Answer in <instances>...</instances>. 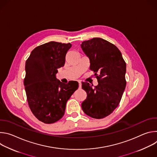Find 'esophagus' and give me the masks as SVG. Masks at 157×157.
<instances>
[{
  "instance_id": "esophagus-1",
  "label": "esophagus",
  "mask_w": 157,
  "mask_h": 157,
  "mask_svg": "<svg viewBox=\"0 0 157 157\" xmlns=\"http://www.w3.org/2000/svg\"><path fill=\"white\" fill-rule=\"evenodd\" d=\"M78 82H79V88L81 89V86H82V84H81V82L78 81Z\"/></svg>"
}]
</instances>
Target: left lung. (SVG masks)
<instances>
[{
  "mask_svg": "<svg viewBox=\"0 0 157 157\" xmlns=\"http://www.w3.org/2000/svg\"><path fill=\"white\" fill-rule=\"evenodd\" d=\"M81 47L89 58L90 70L95 73L98 81L94 87L88 82H82L87 98L81 107L86 115L102 119L113 113L120 103L126 86V63L114 44L102 38L84 41Z\"/></svg>",
  "mask_w": 157,
  "mask_h": 157,
  "instance_id": "left-lung-1",
  "label": "left lung"
}]
</instances>
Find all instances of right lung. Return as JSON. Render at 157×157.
<instances>
[{
	"instance_id": "add662e5",
	"label": "right lung",
	"mask_w": 157,
	"mask_h": 157,
	"mask_svg": "<svg viewBox=\"0 0 157 157\" xmlns=\"http://www.w3.org/2000/svg\"><path fill=\"white\" fill-rule=\"evenodd\" d=\"M71 43L50 41L36 47L25 63L24 86L29 105L34 116L45 124L59 121L66 104L78 88V82L63 84L56 78L65 63Z\"/></svg>"
}]
</instances>
